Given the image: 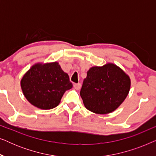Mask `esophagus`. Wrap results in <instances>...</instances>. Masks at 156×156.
Masks as SVG:
<instances>
[{
  "mask_svg": "<svg viewBox=\"0 0 156 156\" xmlns=\"http://www.w3.org/2000/svg\"><path fill=\"white\" fill-rule=\"evenodd\" d=\"M74 87L76 89H80L81 88V84H80V83H77V84H74Z\"/></svg>",
  "mask_w": 156,
  "mask_h": 156,
  "instance_id": "obj_1",
  "label": "esophagus"
}]
</instances>
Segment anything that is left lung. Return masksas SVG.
Returning a JSON list of instances; mask_svg holds the SVG:
<instances>
[{"label": "left lung", "instance_id": "obj_1", "mask_svg": "<svg viewBox=\"0 0 156 156\" xmlns=\"http://www.w3.org/2000/svg\"><path fill=\"white\" fill-rule=\"evenodd\" d=\"M131 87L129 76L114 64L93 67L87 72L80 91L85 107L106 114L116 110L126 98Z\"/></svg>", "mask_w": 156, "mask_h": 156}]
</instances>
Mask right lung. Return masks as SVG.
Here are the masks:
<instances>
[{
    "label": "right lung",
    "instance_id": "right-lung-1",
    "mask_svg": "<svg viewBox=\"0 0 156 156\" xmlns=\"http://www.w3.org/2000/svg\"><path fill=\"white\" fill-rule=\"evenodd\" d=\"M20 85L27 101L45 110L58 106L64 93L72 87L68 74L57 62L35 64L23 76Z\"/></svg>",
    "mask_w": 156,
    "mask_h": 156
}]
</instances>
